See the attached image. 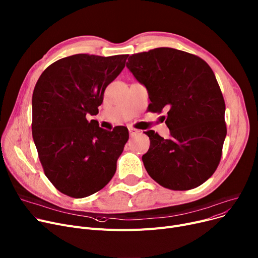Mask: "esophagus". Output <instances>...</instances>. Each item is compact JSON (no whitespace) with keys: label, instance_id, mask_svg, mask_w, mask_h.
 I'll list each match as a JSON object with an SVG mask.
<instances>
[{"label":"esophagus","instance_id":"1","mask_svg":"<svg viewBox=\"0 0 258 258\" xmlns=\"http://www.w3.org/2000/svg\"><path fill=\"white\" fill-rule=\"evenodd\" d=\"M128 129H129V133H130V136H131V138H132V136H135V135L140 134V130L135 129V128H133V127H129Z\"/></svg>","mask_w":258,"mask_h":258}]
</instances>
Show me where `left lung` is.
<instances>
[{"instance_id":"8db88e82","label":"left lung","mask_w":258,"mask_h":258,"mask_svg":"<svg viewBox=\"0 0 258 258\" xmlns=\"http://www.w3.org/2000/svg\"><path fill=\"white\" fill-rule=\"evenodd\" d=\"M126 66L148 89V110L168 111L171 139L145 132L148 174L172 190L198 187L216 172L227 134L225 101L213 70L202 58L172 48L132 54Z\"/></svg>"}]
</instances>
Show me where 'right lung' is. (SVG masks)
Segmentation results:
<instances>
[{"instance_id": "obj_1", "label": "right lung", "mask_w": 258, "mask_h": 258, "mask_svg": "<svg viewBox=\"0 0 258 258\" xmlns=\"http://www.w3.org/2000/svg\"><path fill=\"white\" fill-rule=\"evenodd\" d=\"M129 55L76 54L57 60L40 75L32 96V135L44 175L60 191L85 198L113 177L129 139L128 129L112 131L89 122L105 88L125 68Z\"/></svg>"}]
</instances>
